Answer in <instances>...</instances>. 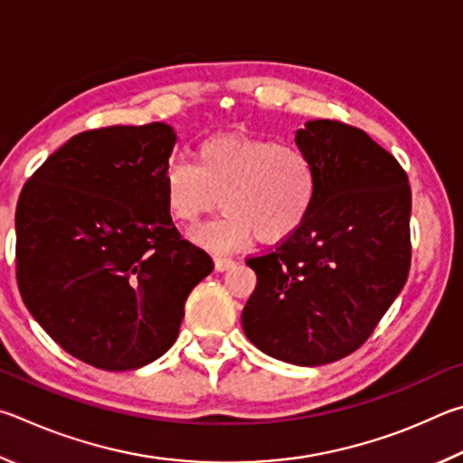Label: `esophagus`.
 <instances>
[{"label": "esophagus", "mask_w": 463, "mask_h": 463, "mask_svg": "<svg viewBox=\"0 0 463 463\" xmlns=\"http://www.w3.org/2000/svg\"><path fill=\"white\" fill-rule=\"evenodd\" d=\"M233 266V260L227 256H215V270L217 272H223V270H230Z\"/></svg>", "instance_id": "1"}]
</instances>
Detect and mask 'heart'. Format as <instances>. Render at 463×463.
I'll return each mask as SVG.
<instances>
[{
	"mask_svg": "<svg viewBox=\"0 0 463 463\" xmlns=\"http://www.w3.org/2000/svg\"><path fill=\"white\" fill-rule=\"evenodd\" d=\"M168 213L197 223L217 205L223 215L193 232L199 246L223 252L256 238L262 244L288 240L309 217L317 173L303 148L266 137L215 136L194 152V165L168 162L162 176Z\"/></svg>",
	"mask_w": 463,
	"mask_h": 463,
	"instance_id": "obj_1",
	"label": "heart"
}]
</instances>
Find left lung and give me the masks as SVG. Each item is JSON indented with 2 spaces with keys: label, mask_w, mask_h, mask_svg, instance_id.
<instances>
[{
  "label": "left lung",
  "mask_w": 463,
  "mask_h": 463,
  "mask_svg": "<svg viewBox=\"0 0 463 463\" xmlns=\"http://www.w3.org/2000/svg\"><path fill=\"white\" fill-rule=\"evenodd\" d=\"M295 142L317 173L305 223L248 258L258 282L241 327L295 366L342 360L366 342L411 269V186L399 162L358 128L311 119Z\"/></svg>",
  "instance_id": "1"
}]
</instances>
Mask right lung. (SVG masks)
Returning <instances> with one entry per match:
<instances>
[{"mask_svg":"<svg viewBox=\"0 0 463 463\" xmlns=\"http://www.w3.org/2000/svg\"><path fill=\"white\" fill-rule=\"evenodd\" d=\"M175 144L162 121L89 129L20 193L24 305L64 352L95 368L136 370L170 350L186 297L213 270L168 213L162 176Z\"/></svg>","mask_w":463,"mask_h":463,"instance_id":"right-lung-1","label":"right lung"}]
</instances>
